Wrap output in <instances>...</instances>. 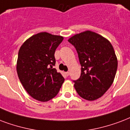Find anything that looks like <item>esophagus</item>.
Masks as SVG:
<instances>
[{"mask_svg":"<svg viewBox=\"0 0 130 130\" xmlns=\"http://www.w3.org/2000/svg\"><path fill=\"white\" fill-rule=\"evenodd\" d=\"M65 75H66V76H68L69 75V72H65Z\"/></svg>","mask_w":130,"mask_h":130,"instance_id":"obj_1","label":"esophagus"}]
</instances>
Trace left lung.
I'll list each match as a JSON object with an SVG mask.
<instances>
[{
  "label": "left lung",
  "instance_id": "1",
  "mask_svg": "<svg viewBox=\"0 0 130 130\" xmlns=\"http://www.w3.org/2000/svg\"><path fill=\"white\" fill-rule=\"evenodd\" d=\"M76 48L81 65V74L73 80L78 94L87 100L101 98L110 87L117 69V58L108 40L87 30L68 40Z\"/></svg>",
  "mask_w": 130,
  "mask_h": 130
}]
</instances>
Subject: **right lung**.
Listing matches in <instances>:
<instances>
[{
  "mask_svg": "<svg viewBox=\"0 0 130 130\" xmlns=\"http://www.w3.org/2000/svg\"><path fill=\"white\" fill-rule=\"evenodd\" d=\"M63 37L47 32L35 35L22 44L18 52L17 73L32 98L47 102L58 94L65 79L54 68V53Z\"/></svg>",
  "mask_w": 130,
  "mask_h": 130,
  "instance_id": "1",
  "label": "right lung"
}]
</instances>
